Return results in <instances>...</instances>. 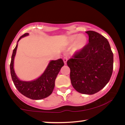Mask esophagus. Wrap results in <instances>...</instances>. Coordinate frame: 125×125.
<instances>
[{"mask_svg":"<svg viewBox=\"0 0 125 125\" xmlns=\"http://www.w3.org/2000/svg\"><path fill=\"white\" fill-rule=\"evenodd\" d=\"M63 61H64V64H66V62H67V61H68V58L66 57H64V59H63Z\"/></svg>","mask_w":125,"mask_h":125,"instance_id":"esophagus-1","label":"esophagus"}]
</instances>
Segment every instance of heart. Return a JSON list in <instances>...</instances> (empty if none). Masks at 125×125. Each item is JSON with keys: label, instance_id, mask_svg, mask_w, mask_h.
<instances>
[{"label": "heart", "instance_id": "heart-1", "mask_svg": "<svg viewBox=\"0 0 125 125\" xmlns=\"http://www.w3.org/2000/svg\"><path fill=\"white\" fill-rule=\"evenodd\" d=\"M68 42L69 45H73L75 51L83 49L87 43V38L85 35L74 34L71 35L68 38Z\"/></svg>", "mask_w": 125, "mask_h": 125}]
</instances>
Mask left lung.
Returning <instances> with one entry per match:
<instances>
[{"label": "left lung", "instance_id": "1", "mask_svg": "<svg viewBox=\"0 0 125 125\" xmlns=\"http://www.w3.org/2000/svg\"><path fill=\"white\" fill-rule=\"evenodd\" d=\"M89 43L68 60L71 83L76 91L93 94L108 83L113 70V53L107 39L93 31L86 32Z\"/></svg>", "mask_w": 125, "mask_h": 125}]
</instances>
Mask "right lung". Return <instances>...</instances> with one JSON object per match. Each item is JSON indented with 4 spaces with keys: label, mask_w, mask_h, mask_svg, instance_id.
Returning a JSON list of instances; mask_svg holds the SVG:
<instances>
[{
    "label": "right lung",
    "mask_w": 125,
    "mask_h": 125,
    "mask_svg": "<svg viewBox=\"0 0 125 125\" xmlns=\"http://www.w3.org/2000/svg\"><path fill=\"white\" fill-rule=\"evenodd\" d=\"M28 35V33H25L20 36L18 42L22 37ZM17 48L18 43L13 51L10 64L11 77L15 87L20 93L32 100H42L48 97L54 89L56 77L61 68L64 66V61L61 59L51 61L44 73L37 79L31 81H21L18 78L13 69V62Z\"/></svg>",
    "instance_id": "right-lung-1"
}]
</instances>
